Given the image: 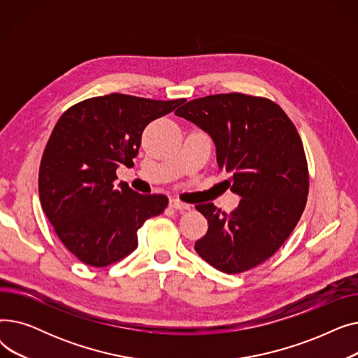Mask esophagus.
<instances>
[{
  "mask_svg": "<svg viewBox=\"0 0 358 358\" xmlns=\"http://www.w3.org/2000/svg\"><path fill=\"white\" fill-rule=\"evenodd\" d=\"M169 206H171L173 209H176V210H190V204H187V203H182V201H180L178 199H171L169 200Z\"/></svg>",
  "mask_w": 358,
  "mask_h": 358,
  "instance_id": "obj_1",
  "label": "esophagus"
}]
</instances>
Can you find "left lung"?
I'll return each instance as SVG.
<instances>
[{"label": "left lung", "mask_w": 358, "mask_h": 358, "mask_svg": "<svg viewBox=\"0 0 358 358\" xmlns=\"http://www.w3.org/2000/svg\"><path fill=\"white\" fill-rule=\"evenodd\" d=\"M176 115L209 134L224 182L241 197L232 213L197 204L209 229L194 243L219 271L236 274L268 259L290 236L309 192L303 143L292 120L268 99L241 92L192 100Z\"/></svg>", "instance_id": "left-lung-1"}]
</instances>
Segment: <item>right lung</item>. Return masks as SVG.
I'll list each match as a JSON object with an SVG mask.
<instances>
[{
    "label": "right lung",
    "instance_id": "1",
    "mask_svg": "<svg viewBox=\"0 0 358 358\" xmlns=\"http://www.w3.org/2000/svg\"><path fill=\"white\" fill-rule=\"evenodd\" d=\"M184 101L115 92L69 107L55 124L39 169L41 203L56 235L84 264L120 261L136 250L143 222L165 210L164 194L116 185V169L134 165L143 129Z\"/></svg>",
    "mask_w": 358,
    "mask_h": 358
}]
</instances>
